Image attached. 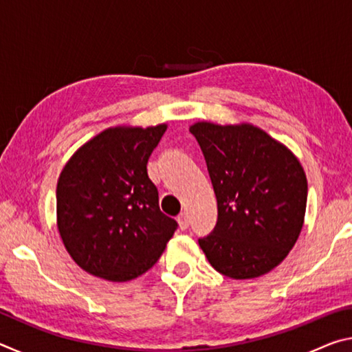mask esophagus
<instances>
[{"mask_svg": "<svg viewBox=\"0 0 352 352\" xmlns=\"http://www.w3.org/2000/svg\"><path fill=\"white\" fill-rule=\"evenodd\" d=\"M177 220H178V225H180L182 230H186L189 226V216L186 212H182Z\"/></svg>", "mask_w": 352, "mask_h": 352, "instance_id": "esophagus-1", "label": "esophagus"}]
</instances>
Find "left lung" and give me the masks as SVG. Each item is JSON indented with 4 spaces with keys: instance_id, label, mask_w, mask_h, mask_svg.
I'll return each instance as SVG.
<instances>
[{
    "instance_id": "8db88e82",
    "label": "left lung",
    "mask_w": 352,
    "mask_h": 352,
    "mask_svg": "<svg viewBox=\"0 0 352 352\" xmlns=\"http://www.w3.org/2000/svg\"><path fill=\"white\" fill-rule=\"evenodd\" d=\"M217 199V223L199 243L233 279L265 275L294 248L305 222L307 180L287 147L252 124L189 127Z\"/></svg>"
}]
</instances>
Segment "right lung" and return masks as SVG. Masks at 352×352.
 Here are the masks:
<instances>
[{
	"label": "right lung",
	"instance_id": "right-lung-1",
	"mask_svg": "<svg viewBox=\"0 0 352 352\" xmlns=\"http://www.w3.org/2000/svg\"><path fill=\"white\" fill-rule=\"evenodd\" d=\"M168 126L113 127L65 164L57 182V226L77 265L130 281L163 254L178 223L162 212L147 162Z\"/></svg>",
	"mask_w": 352,
	"mask_h": 352
}]
</instances>
